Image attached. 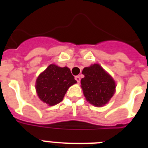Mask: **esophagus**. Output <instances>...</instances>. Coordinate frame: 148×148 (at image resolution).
Wrapping results in <instances>:
<instances>
[{"label": "esophagus", "instance_id": "esophagus-1", "mask_svg": "<svg viewBox=\"0 0 148 148\" xmlns=\"http://www.w3.org/2000/svg\"><path fill=\"white\" fill-rule=\"evenodd\" d=\"M75 79L77 81V82H78V83H80L81 78H80V76H79V75H76V76L75 77Z\"/></svg>", "mask_w": 148, "mask_h": 148}]
</instances>
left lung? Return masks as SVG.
I'll use <instances>...</instances> for the list:
<instances>
[{"mask_svg": "<svg viewBox=\"0 0 148 148\" xmlns=\"http://www.w3.org/2000/svg\"><path fill=\"white\" fill-rule=\"evenodd\" d=\"M81 84L87 101L96 107L105 105L116 91L113 78L98 64L84 68Z\"/></svg>", "mask_w": 148, "mask_h": 148, "instance_id": "obj_1", "label": "left lung"}]
</instances>
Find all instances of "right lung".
Segmentation results:
<instances>
[{"label": "right lung", "mask_w": 148, "mask_h": 148, "mask_svg": "<svg viewBox=\"0 0 148 148\" xmlns=\"http://www.w3.org/2000/svg\"><path fill=\"white\" fill-rule=\"evenodd\" d=\"M76 82L69 68L50 64L38 77L35 89L43 102L53 106L61 102L69 87Z\"/></svg>", "instance_id": "add662e5"}]
</instances>
